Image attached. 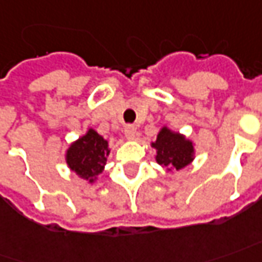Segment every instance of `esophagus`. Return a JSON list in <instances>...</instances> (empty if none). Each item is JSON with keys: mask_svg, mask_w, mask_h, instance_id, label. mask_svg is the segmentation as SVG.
Masks as SVG:
<instances>
[{"mask_svg": "<svg viewBox=\"0 0 262 262\" xmlns=\"http://www.w3.org/2000/svg\"><path fill=\"white\" fill-rule=\"evenodd\" d=\"M135 135H136V127L133 124H127L124 127V136L127 139H135Z\"/></svg>", "mask_w": 262, "mask_h": 262, "instance_id": "1", "label": "esophagus"}]
</instances>
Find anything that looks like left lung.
Segmentation results:
<instances>
[{
    "label": "left lung",
    "instance_id": "8db88e82",
    "mask_svg": "<svg viewBox=\"0 0 262 262\" xmlns=\"http://www.w3.org/2000/svg\"><path fill=\"white\" fill-rule=\"evenodd\" d=\"M155 149L158 150L156 161L159 165L165 168L179 169L185 168L188 163H191L192 155H193V146L191 142L178 135L172 133L168 129H162L158 135L156 142L152 143Z\"/></svg>",
    "mask_w": 262,
    "mask_h": 262
}]
</instances>
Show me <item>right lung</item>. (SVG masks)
<instances>
[{"instance_id": "obj_1", "label": "right lung", "mask_w": 262, "mask_h": 262, "mask_svg": "<svg viewBox=\"0 0 262 262\" xmlns=\"http://www.w3.org/2000/svg\"><path fill=\"white\" fill-rule=\"evenodd\" d=\"M108 152L107 142L97 132L90 129L86 136L70 146L67 150V163L80 178L93 182L104 168Z\"/></svg>"}]
</instances>
